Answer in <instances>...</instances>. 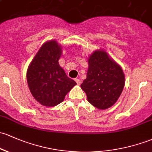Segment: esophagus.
Listing matches in <instances>:
<instances>
[{"instance_id": "obj_1", "label": "esophagus", "mask_w": 152, "mask_h": 152, "mask_svg": "<svg viewBox=\"0 0 152 152\" xmlns=\"http://www.w3.org/2000/svg\"><path fill=\"white\" fill-rule=\"evenodd\" d=\"M75 82L77 83V85H80L81 84V80L78 79V78H76V79H75Z\"/></svg>"}]
</instances>
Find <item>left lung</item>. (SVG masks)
<instances>
[{
    "mask_svg": "<svg viewBox=\"0 0 152 152\" xmlns=\"http://www.w3.org/2000/svg\"><path fill=\"white\" fill-rule=\"evenodd\" d=\"M88 63L87 77L81 88L94 107L101 110L108 109L117 102L124 88L123 70L104 49L94 50Z\"/></svg>",
    "mask_w": 152,
    "mask_h": 152,
    "instance_id": "1",
    "label": "left lung"
}]
</instances>
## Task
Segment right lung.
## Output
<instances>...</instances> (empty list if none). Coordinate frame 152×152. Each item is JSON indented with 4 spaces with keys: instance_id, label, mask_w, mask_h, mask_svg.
<instances>
[{
    "instance_id": "obj_1",
    "label": "right lung",
    "mask_w": 152,
    "mask_h": 152,
    "mask_svg": "<svg viewBox=\"0 0 152 152\" xmlns=\"http://www.w3.org/2000/svg\"><path fill=\"white\" fill-rule=\"evenodd\" d=\"M62 47L55 40L42 45L27 71L28 87L34 99L43 106L53 107L61 103L76 86L58 64Z\"/></svg>"
}]
</instances>
